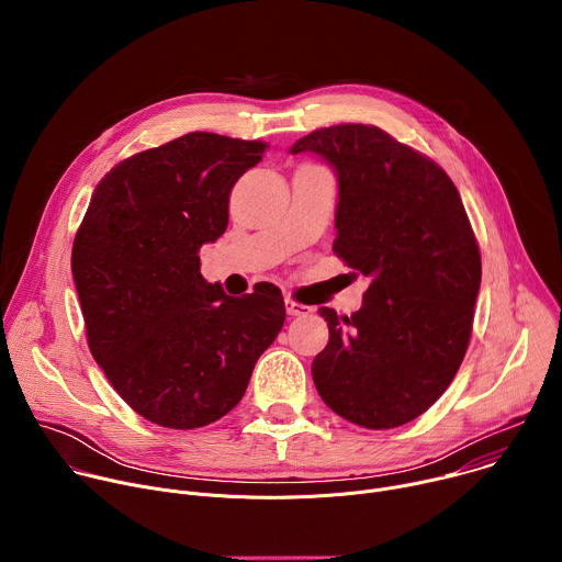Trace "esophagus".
I'll use <instances>...</instances> for the list:
<instances>
[{
  "mask_svg": "<svg viewBox=\"0 0 562 562\" xmlns=\"http://www.w3.org/2000/svg\"><path fill=\"white\" fill-rule=\"evenodd\" d=\"M284 306H286V313L293 315V317H295V315H306V313H311V306L300 304V302H295V300H286Z\"/></svg>",
  "mask_w": 562,
  "mask_h": 562,
  "instance_id": "esophagus-1",
  "label": "esophagus"
}]
</instances>
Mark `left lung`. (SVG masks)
<instances>
[{
  "label": "left lung",
  "mask_w": 562,
  "mask_h": 562,
  "mask_svg": "<svg viewBox=\"0 0 562 562\" xmlns=\"http://www.w3.org/2000/svg\"><path fill=\"white\" fill-rule=\"evenodd\" d=\"M291 153L334 167V254L371 280L351 317L319 308L329 345L311 364L315 389L353 425H407L451 384L471 338L483 265L458 189L378 126L317 128Z\"/></svg>",
  "instance_id": "1"
}]
</instances>
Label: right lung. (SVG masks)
Segmentation results:
<instances>
[{
	"mask_svg": "<svg viewBox=\"0 0 562 562\" xmlns=\"http://www.w3.org/2000/svg\"><path fill=\"white\" fill-rule=\"evenodd\" d=\"M265 142L187 133L131 155L98 184L70 269L95 362L124 403L169 429H195L243 400L284 325L273 284L226 295L200 249L226 231L228 195Z\"/></svg>",
	"mask_w": 562,
	"mask_h": 562,
	"instance_id": "right-lung-1",
	"label": "right lung"
}]
</instances>
